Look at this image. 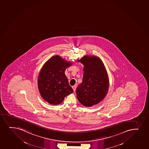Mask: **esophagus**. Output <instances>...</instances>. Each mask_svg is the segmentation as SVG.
I'll return each mask as SVG.
<instances>
[{"label":"esophagus","instance_id":"esophagus-1","mask_svg":"<svg viewBox=\"0 0 149 149\" xmlns=\"http://www.w3.org/2000/svg\"><path fill=\"white\" fill-rule=\"evenodd\" d=\"M72 89H73V90H74V91H75V90H76V88H77V86H74L72 87Z\"/></svg>","mask_w":149,"mask_h":149}]
</instances>
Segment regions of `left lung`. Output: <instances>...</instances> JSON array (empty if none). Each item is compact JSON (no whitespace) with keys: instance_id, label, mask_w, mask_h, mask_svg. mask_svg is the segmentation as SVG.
<instances>
[{"instance_id":"left-lung-1","label":"left lung","mask_w":149,"mask_h":149,"mask_svg":"<svg viewBox=\"0 0 149 149\" xmlns=\"http://www.w3.org/2000/svg\"><path fill=\"white\" fill-rule=\"evenodd\" d=\"M84 65L82 81L76 89L77 98L84 106L96 104L104 98L109 89V79L101 59L86 56L79 60Z\"/></svg>"}]
</instances>
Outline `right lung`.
<instances>
[{"instance_id": "1", "label": "right lung", "mask_w": 149, "mask_h": 149, "mask_svg": "<svg viewBox=\"0 0 149 149\" xmlns=\"http://www.w3.org/2000/svg\"><path fill=\"white\" fill-rule=\"evenodd\" d=\"M72 65L58 56H54L45 63L40 72L38 86L41 96L50 104L56 105L73 93L65 74Z\"/></svg>"}]
</instances>
